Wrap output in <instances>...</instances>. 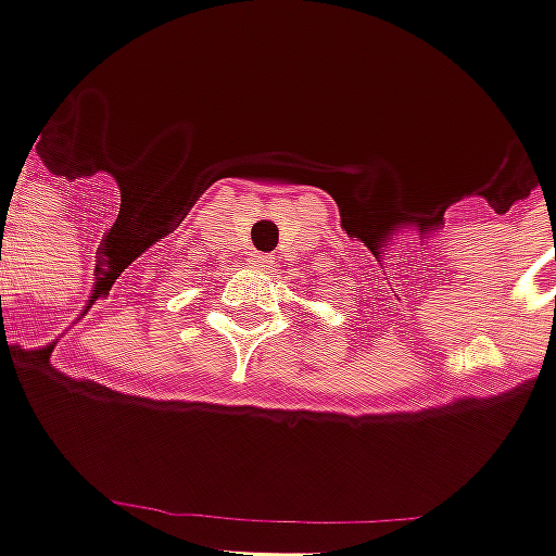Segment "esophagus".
<instances>
[{"mask_svg":"<svg viewBox=\"0 0 556 556\" xmlns=\"http://www.w3.org/2000/svg\"><path fill=\"white\" fill-rule=\"evenodd\" d=\"M251 267H256V270H273L276 260L270 254H251Z\"/></svg>","mask_w":556,"mask_h":556,"instance_id":"obj_1","label":"esophagus"}]
</instances>
